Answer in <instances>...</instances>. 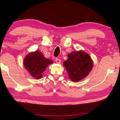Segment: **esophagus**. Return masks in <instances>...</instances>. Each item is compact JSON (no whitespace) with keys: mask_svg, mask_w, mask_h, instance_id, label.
Here are the masks:
<instances>
[{"mask_svg":"<svg viewBox=\"0 0 120 120\" xmlns=\"http://www.w3.org/2000/svg\"><path fill=\"white\" fill-rule=\"evenodd\" d=\"M56 62L57 63V64H60V63H61V60L60 59L56 58Z\"/></svg>","mask_w":120,"mask_h":120,"instance_id":"34e87169","label":"esophagus"}]
</instances>
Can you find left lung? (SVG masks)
Listing matches in <instances>:
<instances>
[{
	"label": "left lung",
	"instance_id": "left-lung-1",
	"mask_svg": "<svg viewBox=\"0 0 120 120\" xmlns=\"http://www.w3.org/2000/svg\"><path fill=\"white\" fill-rule=\"evenodd\" d=\"M68 59L63 64L71 80L78 82L88 76L93 67V62L88 54L82 51L68 54Z\"/></svg>",
	"mask_w": 120,
	"mask_h": 120
}]
</instances>
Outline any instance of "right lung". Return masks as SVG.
<instances>
[{"label": "right lung", "mask_w": 120, "mask_h": 120, "mask_svg": "<svg viewBox=\"0 0 120 120\" xmlns=\"http://www.w3.org/2000/svg\"><path fill=\"white\" fill-rule=\"evenodd\" d=\"M51 60L46 59L38 51L30 53L24 59V67L34 78L39 79L49 65L52 64Z\"/></svg>", "instance_id": "right-lung-1"}]
</instances>
